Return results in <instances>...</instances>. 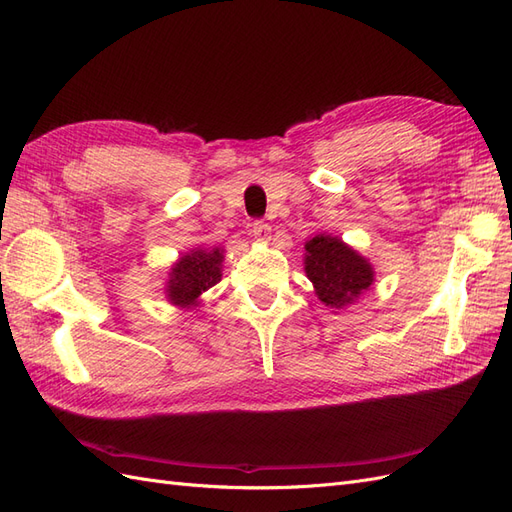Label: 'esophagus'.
I'll return each mask as SVG.
<instances>
[{
	"label": "esophagus",
	"instance_id": "34e87169",
	"mask_svg": "<svg viewBox=\"0 0 512 512\" xmlns=\"http://www.w3.org/2000/svg\"><path fill=\"white\" fill-rule=\"evenodd\" d=\"M252 235H254V239L256 241H269L271 239V226L267 224V222H262V220H256L254 224H252Z\"/></svg>",
	"mask_w": 512,
	"mask_h": 512
}]
</instances>
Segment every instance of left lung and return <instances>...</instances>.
<instances>
[{
	"label": "left lung",
	"mask_w": 512,
	"mask_h": 512,
	"mask_svg": "<svg viewBox=\"0 0 512 512\" xmlns=\"http://www.w3.org/2000/svg\"><path fill=\"white\" fill-rule=\"evenodd\" d=\"M305 273L318 299L342 309L374 284V267L339 237L316 235L305 243Z\"/></svg>",
	"instance_id": "left-lung-1"
}]
</instances>
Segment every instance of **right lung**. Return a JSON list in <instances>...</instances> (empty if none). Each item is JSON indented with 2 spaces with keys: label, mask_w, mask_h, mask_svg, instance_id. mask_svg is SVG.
<instances>
[{
  "label": "right lung",
  "mask_w": 512,
  "mask_h": 512,
  "mask_svg": "<svg viewBox=\"0 0 512 512\" xmlns=\"http://www.w3.org/2000/svg\"><path fill=\"white\" fill-rule=\"evenodd\" d=\"M222 247L213 250H192L181 256L168 273L166 299L179 307H196L200 294L222 280Z\"/></svg>",
  "instance_id": "add662e5"
}]
</instances>
